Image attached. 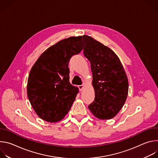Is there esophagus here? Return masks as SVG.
Segmentation results:
<instances>
[{"instance_id":"34e87169","label":"esophagus","mask_w":158,"mask_h":158,"mask_svg":"<svg viewBox=\"0 0 158 158\" xmlns=\"http://www.w3.org/2000/svg\"><path fill=\"white\" fill-rule=\"evenodd\" d=\"M85 83H83V84H82V85H79V86H78L80 91H82V90L84 89V87H85Z\"/></svg>"}]
</instances>
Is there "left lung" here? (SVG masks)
<instances>
[{
  "mask_svg": "<svg viewBox=\"0 0 158 158\" xmlns=\"http://www.w3.org/2000/svg\"><path fill=\"white\" fill-rule=\"evenodd\" d=\"M84 54L91 62L92 84L95 99L88 107L98 119H110L123 107L128 94V79L123 65L115 52L87 35Z\"/></svg>",
  "mask_w": 158,
  "mask_h": 158,
  "instance_id": "1",
  "label": "left lung"
}]
</instances>
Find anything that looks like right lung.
Returning a JSON list of instances; mask_svg holds the SVG:
<instances>
[{
    "label": "right lung",
    "mask_w": 158,
    "mask_h": 158,
    "mask_svg": "<svg viewBox=\"0 0 158 158\" xmlns=\"http://www.w3.org/2000/svg\"><path fill=\"white\" fill-rule=\"evenodd\" d=\"M84 48L82 36L59 40L38 58L30 71L27 93L37 115L42 120L56 123L64 119L79 93L69 82L70 58Z\"/></svg>",
    "instance_id": "right-lung-1"
}]
</instances>
